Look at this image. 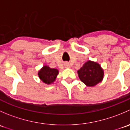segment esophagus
Returning a JSON list of instances; mask_svg holds the SVG:
<instances>
[{"label":"esophagus","mask_w":130,"mask_h":130,"mask_svg":"<svg viewBox=\"0 0 130 130\" xmlns=\"http://www.w3.org/2000/svg\"><path fill=\"white\" fill-rule=\"evenodd\" d=\"M64 65H65V67L67 68V69H70V65L69 63H65Z\"/></svg>","instance_id":"esophagus-1"}]
</instances>
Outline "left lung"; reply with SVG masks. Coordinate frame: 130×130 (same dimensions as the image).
I'll return each instance as SVG.
<instances>
[{
  "mask_svg": "<svg viewBox=\"0 0 130 130\" xmlns=\"http://www.w3.org/2000/svg\"><path fill=\"white\" fill-rule=\"evenodd\" d=\"M80 80L88 87H93L101 82L104 70L98 63L89 60L77 71Z\"/></svg>",
  "mask_w": 130,
  "mask_h": 130,
  "instance_id": "obj_1",
  "label": "left lung"
}]
</instances>
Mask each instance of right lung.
Listing matches in <instances>:
<instances>
[{
    "mask_svg": "<svg viewBox=\"0 0 130 130\" xmlns=\"http://www.w3.org/2000/svg\"><path fill=\"white\" fill-rule=\"evenodd\" d=\"M59 71L57 69H52L47 65H44L39 70L38 75L41 80L46 84H52L55 81Z\"/></svg>",
    "mask_w": 130,
    "mask_h": 130,
    "instance_id": "add662e5",
    "label": "right lung"
}]
</instances>
